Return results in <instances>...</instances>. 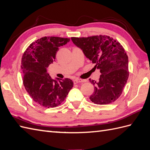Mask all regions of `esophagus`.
I'll list each match as a JSON object with an SVG mask.
<instances>
[{
	"mask_svg": "<svg viewBox=\"0 0 150 150\" xmlns=\"http://www.w3.org/2000/svg\"><path fill=\"white\" fill-rule=\"evenodd\" d=\"M83 82V80L81 79H78V78H76L74 79V83L76 84V83H81Z\"/></svg>",
	"mask_w": 150,
	"mask_h": 150,
	"instance_id": "1",
	"label": "esophagus"
}]
</instances>
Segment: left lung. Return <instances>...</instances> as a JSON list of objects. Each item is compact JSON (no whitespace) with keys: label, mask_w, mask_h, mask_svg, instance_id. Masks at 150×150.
I'll list each match as a JSON object with an SVG mask.
<instances>
[{"label":"left lung","mask_w":150,"mask_h":150,"mask_svg":"<svg viewBox=\"0 0 150 150\" xmlns=\"http://www.w3.org/2000/svg\"><path fill=\"white\" fill-rule=\"evenodd\" d=\"M86 58L101 73L98 81L90 79L94 86L90 100L96 104H109L121 96L129 78V59L117 40L105 35L71 38Z\"/></svg>","instance_id":"8db88e82"}]
</instances>
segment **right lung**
Listing matches in <instances>:
<instances>
[{"instance_id":"add662e5","label":"right lung","mask_w":150,"mask_h":150,"mask_svg":"<svg viewBox=\"0 0 150 150\" xmlns=\"http://www.w3.org/2000/svg\"><path fill=\"white\" fill-rule=\"evenodd\" d=\"M69 38L43 37L31 43L21 58L23 83L29 96L41 106L55 108L62 103L73 87L69 78L52 79L47 69L55 59L59 47Z\"/></svg>"}]
</instances>
